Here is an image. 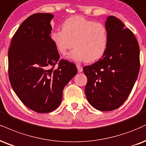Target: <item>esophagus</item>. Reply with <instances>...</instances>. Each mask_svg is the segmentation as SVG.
<instances>
[{
  "label": "esophagus",
  "mask_w": 146,
  "mask_h": 146,
  "mask_svg": "<svg viewBox=\"0 0 146 146\" xmlns=\"http://www.w3.org/2000/svg\"><path fill=\"white\" fill-rule=\"evenodd\" d=\"M77 68H78V71L79 73H81V72L83 71V67H82V66H80V65H79V64H78V65H77Z\"/></svg>",
  "instance_id": "34e87169"
}]
</instances>
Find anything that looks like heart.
Masks as SVG:
<instances>
[{"label":"heart","mask_w":146,"mask_h":146,"mask_svg":"<svg viewBox=\"0 0 146 146\" xmlns=\"http://www.w3.org/2000/svg\"><path fill=\"white\" fill-rule=\"evenodd\" d=\"M62 29L52 33L51 40L62 55H66L75 45L68 55L72 60L94 62L106 52L108 31L104 24L75 15L66 19Z\"/></svg>","instance_id":"1"}]
</instances>
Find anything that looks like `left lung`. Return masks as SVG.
Wrapping results in <instances>:
<instances>
[{
  "instance_id": "left-lung-1",
  "label": "left lung",
  "mask_w": 146,
  "mask_h": 146,
  "mask_svg": "<svg viewBox=\"0 0 146 146\" xmlns=\"http://www.w3.org/2000/svg\"><path fill=\"white\" fill-rule=\"evenodd\" d=\"M106 52L97 62L84 66L88 82L86 96L93 108L112 111L124 103L132 90L140 67L139 46L131 30L116 17L109 16Z\"/></svg>"
}]
</instances>
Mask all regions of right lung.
Returning <instances> with one entry per match:
<instances>
[{
  "instance_id": "obj_1",
  "label": "right lung",
  "mask_w": 146,
  "mask_h": 146,
  "mask_svg": "<svg viewBox=\"0 0 146 146\" xmlns=\"http://www.w3.org/2000/svg\"><path fill=\"white\" fill-rule=\"evenodd\" d=\"M53 17L51 13H37L26 19L8 52L12 88L27 108L38 113H48L59 106L63 89L78 73L74 63L59 60L50 37Z\"/></svg>"
}]
</instances>
